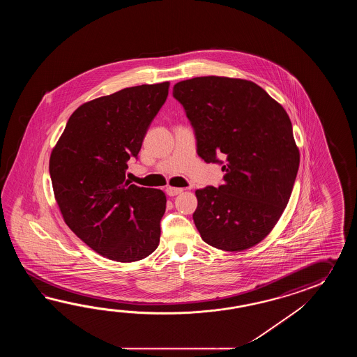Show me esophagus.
<instances>
[{
  "label": "esophagus",
  "mask_w": 357,
  "mask_h": 357,
  "mask_svg": "<svg viewBox=\"0 0 357 357\" xmlns=\"http://www.w3.org/2000/svg\"><path fill=\"white\" fill-rule=\"evenodd\" d=\"M166 191H167V194L169 195V197H176V195L181 194L183 190L180 189V188H171V186H169V188H167Z\"/></svg>",
  "instance_id": "1"
}]
</instances>
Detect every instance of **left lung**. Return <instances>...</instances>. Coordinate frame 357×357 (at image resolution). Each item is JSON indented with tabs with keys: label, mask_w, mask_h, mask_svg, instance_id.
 Returning a JSON list of instances; mask_svg holds the SVG:
<instances>
[{
	"label": "left lung",
	"mask_w": 357,
	"mask_h": 357,
	"mask_svg": "<svg viewBox=\"0 0 357 357\" xmlns=\"http://www.w3.org/2000/svg\"><path fill=\"white\" fill-rule=\"evenodd\" d=\"M174 97L195 129L197 154L208 163L225 158L223 185L195 191L199 234L220 250L255 246L281 218L296 180L289 114L257 84L226 76L183 80Z\"/></svg>",
	"instance_id": "left-lung-1"
}]
</instances>
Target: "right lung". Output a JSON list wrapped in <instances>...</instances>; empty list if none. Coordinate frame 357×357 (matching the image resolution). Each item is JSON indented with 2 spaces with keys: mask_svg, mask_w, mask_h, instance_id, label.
Returning <instances> with one entry per match:
<instances>
[{
  "mask_svg": "<svg viewBox=\"0 0 357 357\" xmlns=\"http://www.w3.org/2000/svg\"><path fill=\"white\" fill-rule=\"evenodd\" d=\"M169 82L143 84L93 99L70 116L50 157L54 199L68 228L99 255L120 263L160 245L166 194L126 178Z\"/></svg>",
  "mask_w": 357,
  "mask_h": 357,
  "instance_id": "add662e5",
  "label": "right lung"
}]
</instances>
